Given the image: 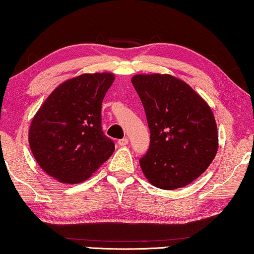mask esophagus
<instances>
[{"label": "esophagus", "instance_id": "esophagus-1", "mask_svg": "<svg viewBox=\"0 0 254 254\" xmlns=\"http://www.w3.org/2000/svg\"><path fill=\"white\" fill-rule=\"evenodd\" d=\"M128 143V139L127 138H123L119 140V145L120 146H127Z\"/></svg>", "mask_w": 254, "mask_h": 254}]
</instances>
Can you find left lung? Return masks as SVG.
<instances>
[{
  "label": "left lung",
  "instance_id": "obj_1",
  "mask_svg": "<svg viewBox=\"0 0 254 254\" xmlns=\"http://www.w3.org/2000/svg\"><path fill=\"white\" fill-rule=\"evenodd\" d=\"M150 131L139 160L143 175L161 189L187 186L202 175L218 150L217 124L205 101L171 75L132 77Z\"/></svg>",
  "mask_w": 254,
  "mask_h": 254
}]
</instances>
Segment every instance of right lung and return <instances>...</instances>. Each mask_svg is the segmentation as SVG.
Here are the masks:
<instances>
[{"label":"right lung","instance_id":"obj_1","mask_svg":"<svg viewBox=\"0 0 254 254\" xmlns=\"http://www.w3.org/2000/svg\"><path fill=\"white\" fill-rule=\"evenodd\" d=\"M113 81L109 73L68 79L34 116L30 149L41 168L60 183H82L114 153V141L101 127V104Z\"/></svg>","mask_w":254,"mask_h":254}]
</instances>
